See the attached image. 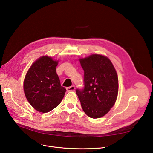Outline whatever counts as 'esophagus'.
Here are the masks:
<instances>
[{"instance_id":"1","label":"esophagus","mask_w":153,"mask_h":153,"mask_svg":"<svg viewBox=\"0 0 153 153\" xmlns=\"http://www.w3.org/2000/svg\"><path fill=\"white\" fill-rule=\"evenodd\" d=\"M75 89V85H71L70 87H66V90L67 91L69 92V91H74Z\"/></svg>"}]
</instances>
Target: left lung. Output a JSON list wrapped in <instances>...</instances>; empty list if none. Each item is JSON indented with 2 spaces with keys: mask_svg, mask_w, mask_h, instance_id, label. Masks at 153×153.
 <instances>
[{
  "mask_svg": "<svg viewBox=\"0 0 153 153\" xmlns=\"http://www.w3.org/2000/svg\"><path fill=\"white\" fill-rule=\"evenodd\" d=\"M84 71V87L76 93L82 108L88 116H104L112 107L118 94V77L112 63L103 55L93 54L80 59Z\"/></svg>",
  "mask_w": 153,
  "mask_h": 153,
  "instance_id": "8db88e82",
  "label": "left lung"
}]
</instances>
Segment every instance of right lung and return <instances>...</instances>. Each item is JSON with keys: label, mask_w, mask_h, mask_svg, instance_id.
Here are the masks:
<instances>
[{"label": "right lung", "mask_w": 153, "mask_h": 153, "mask_svg": "<svg viewBox=\"0 0 153 153\" xmlns=\"http://www.w3.org/2000/svg\"><path fill=\"white\" fill-rule=\"evenodd\" d=\"M58 61L43 56L30 66L25 77V95L32 107L46 113L61 103L66 91L56 73Z\"/></svg>", "instance_id": "1"}]
</instances>
